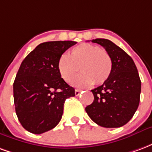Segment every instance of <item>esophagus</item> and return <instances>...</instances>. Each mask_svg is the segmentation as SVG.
<instances>
[{
	"mask_svg": "<svg viewBox=\"0 0 152 152\" xmlns=\"http://www.w3.org/2000/svg\"><path fill=\"white\" fill-rule=\"evenodd\" d=\"M80 89H76V90H75V94H76V96H78L80 94Z\"/></svg>",
	"mask_w": 152,
	"mask_h": 152,
	"instance_id": "obj_1",
	"label": "esophagus"
}]
</instances>
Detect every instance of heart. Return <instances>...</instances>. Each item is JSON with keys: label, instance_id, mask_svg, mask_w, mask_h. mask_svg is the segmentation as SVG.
<instances>
[{"label": "heart", "instance_id": "1", "mask_svg": "<svg viewBox=\"0 0 152 152\" xmlns=\"http://www.w3.org/2000/svg\"><path fill=\"white\" fill-rule=\"evenodd\" d=\"M58 73L66 82H71L80 68L82 72L73 81L78 87H87L94 83L102 84L111 75L112 63L107 51L99 46L83 43L70 50L69 56L63 54L57 63Z\"/></svg>", "mask_w": 152, "mask_h": 152}]
</instances>
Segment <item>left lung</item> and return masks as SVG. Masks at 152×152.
Masks as SVG:
<instances>
[{
  "label": "left lung",
  "mask_w": 152,
  "mask_h": 152,
  "mask_svg": "<svg viewBox=\"0 0 152 152\" xmlns=\"http://www.w3.org/2000/svg\"><path fill=\"white\" fill-rule=\"evenodd\" d=\"M92 42L105 49L112 68L108 79L91 90L94 100L86 111L102 127H121L130 121L139 105L141 80L137 67L132 58L111 40L98 38Z\"/></svg>",
  "instance_id": "obj_1"
}]
</instances>
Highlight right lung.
<instances>
[{"label": "right lung", "mask_w": 152, "mask_h": 152, "mask_svg": "<svg viewBox=\"0 0 152 152\" xmlns=\"http://www.w3.org/2000/svg\"><path fill=\"white\" fill-rule=\"evenodd\" d=\"M76 41H48L35 48L22 62L14 82L15 112L22 126L43 134L59 123L66 99L75 96L58 73L59 57Z\"/></svg>", "instance_id": "add662e5"}]
</instances>
